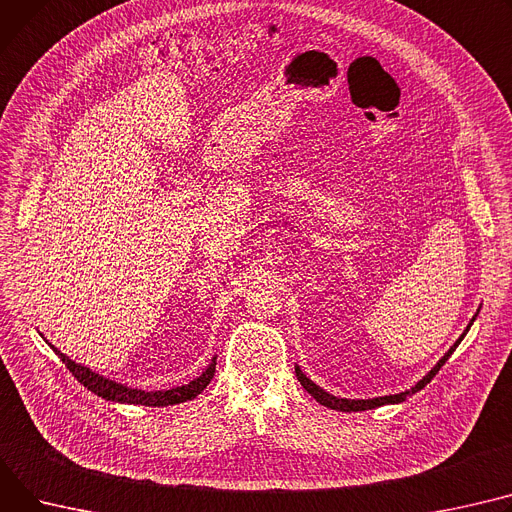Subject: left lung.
<instances>
[{
	"instance_id": "8db88e82",
	"label": "left lung",
	"mask_w": 512,
	"mask_h": 512,
	"mask_svg": "<svg viewBox=\"0 0 512 512\" xmlns=\"http://www.w3.org/2000/svg\"><path fill=\"white\" fill-rule=\"evenodd\" d=\"M475 317H478V313H475ZM475 317L469 321V325H467V329L461 333V337L457 339V342L449 348V352L442 356L436 364H434V368L426 374V377H422L412 389H407V391H403V393H395V395H385V397H372V399H346V397H335V395H331V393H327L325 389H321L319 385H315L309 377H306V374L300 370V366H294V370H296V377H298V381H300V385L309 391L321 405H325V407H331V410H337V412H364V410H372V407H381V405H387V403H401V401H405L407 397L410 395H414V393H418L420 389H424L432 379H434V374L440 370V366L445 364L449 358H451V354L457 350V346L463 342V337H465V333L469 331V327L473 325V321H475Z\"/></svg>"
}]
</instances>
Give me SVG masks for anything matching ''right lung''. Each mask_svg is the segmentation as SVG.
Masks as SVG:
<instances>
[{
    "mask_svg": "<svg viewBox=\"0 0 512 512\" xmlns=\"http://www.w3.org/2000/svg\"><path fill=\"white\" fill-rule=\"evenodd\" d=\"M47 342V339H45ZM49 344V342H47ZM51 346V344H49ZM53 352L61 358V362L70 368V372L74 377L94 395L107 399V401H117V403H133V405H152V407H162V405H175V403H183L189 401L193 397H197L203 389L210 385V381L214 379V372H216V356L212 358L210 366L203 370L197 379H193L187 385L181 387H173V389H166V391H144V389H131L127 385H121L117 381H111L107 377H102V374L90 370L88 366L78 364L76 360H72L70 356L61 354L55 346H51Z\"/></svg>",
    "mask_w": 512,
    "mask_h": 512,
    "instance_id": "add662e5",
    "label": "right lung"
}]
</instances>
